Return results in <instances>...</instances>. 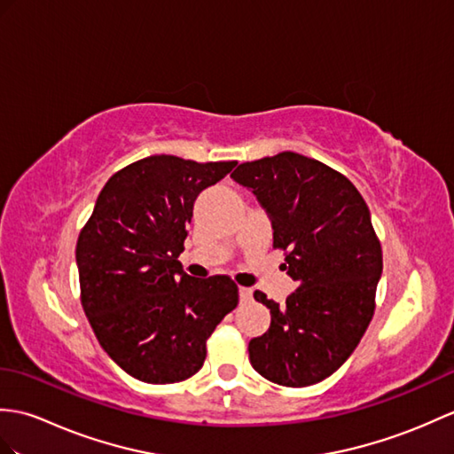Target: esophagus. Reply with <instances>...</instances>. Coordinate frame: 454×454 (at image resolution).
<instances>
[{
    "instance_id": "1",
    "label": "esophagus",
    "mask_w": 454,
    "mask_h": 454,
    "mask_svg": "<svg viewBox=\"0 0 454 454\" xmlns=\"http://www.w3.org/2000/svg\"><path fill=\"white\" fill-rule=\"evenodd\" d=\"M253 296V290L251 288H239V300L241 301H249Z\"/></svg>"
}]
</instances>
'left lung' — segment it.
Wrapping results in <instances>:
<instances>
[{"instance_id":"obj_1","label":"left lung","mask_w":454,"mask_h":454,"mask_svg":"<svg viewBox=\"0 0 454 454\" xmlns=\"http://www.w3.org/2000/svg\"><path fill=\"white\" fill-rule=\"evenodd\" d=\"M231 179L247 187L272 226L284 269L298 282L282 305L261 290L270 309L265 334L251 339L249 362L269 381L309 387L350 357L373 317L383 272L370 208L352 182L298 153L239 164Z\"/></svg>"}]
</instances>
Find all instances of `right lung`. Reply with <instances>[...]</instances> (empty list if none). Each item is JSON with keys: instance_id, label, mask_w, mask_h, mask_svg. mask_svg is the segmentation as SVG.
Returning a JSON list of instances; mask_svg holds the SVG:
<instances>
[{"instance_id": "obj_1", "label": "right lung", "mask_w": 454, "mask_h": 454, "mask_svg": "<svg viewBox=\"0 0 454 454\" xmlns=\"http://www.w3.org/2000/svg\"><path fill=\"white\" fill-rule=\"evenodd\" d=\"M234 166L146 156L108 179L81 231L82 309L104 352L143 383L195 375L207 339L238 305L228 277L193 278L177 261L195 199Z\"/></svg>"}]
</instances>
